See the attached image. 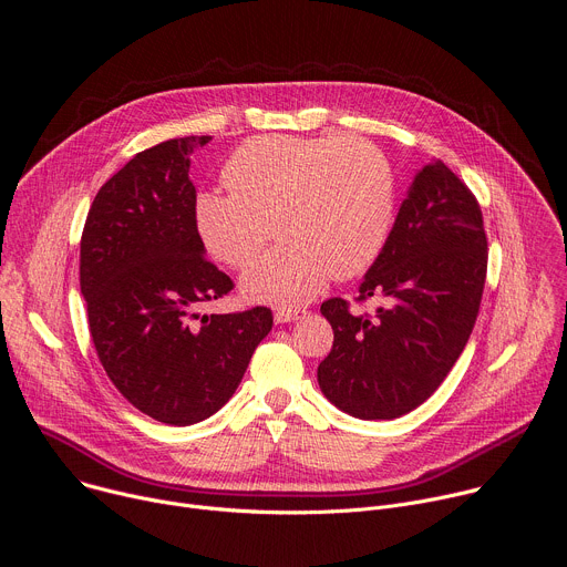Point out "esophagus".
I'll use <instances>...</instances> for the list:
<instances>
[{
    "mask_svg": "<svg viewBox=\"0 0 567 567\" xmlns=\"http://www.w3.org/2000/svg\"><path fill=\"white\" fill-rule=\"evenodd\" d=\"M302 315H305L302 310H285V307H282V310H278V312L274 315V321H276V323H289V321L300 319Z\"/></svg>",
    "mask_w": 567,
    "mask_h": 567,
    "instance_id": "1",
    "label": "esophagus"
}]
</instances>
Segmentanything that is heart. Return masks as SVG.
<instances>
[{
  "mask_svg": "<svg viewBox=\"0 0 567 567\" xmlns=\"http://www.w3.org/2000/svg\"><path fill=\"white\" fill-rule=\"evenodd\" d=\"M228 194L194 200V230L215 260L244 269L271 231L280 244L241 280L252 300L296 307L328 278L348 280L382 252L393 224V174L382 153L348 137L265 135L221 172Z\"/></svg>",
  "mask_w": 567,
  "mask_h": 567,
  "instance_id": "b5f03b06",
  "label": "heart"
}]
</instances>
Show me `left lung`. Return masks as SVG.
I'll use <instances>...</instances> for the list:
<instances>
[{
	"instance_id": "8db88e82",
	"label": "left lung",
	"mask_w": 567,
	"mask_h": 567,
	"mask_svg": "<svg viewBox=\"0 0 567 567\" xmlns=\"http://www.w3.org/2000/svg\"><path fill=\"white\" fill-rule=\"evenodd\" d=\"M488 267L480 200L441 161L423 167L402 200L357 305H321L334 341L319 364V386L346 414L398 419L447 378L475 328Z\"/></svg>"
}]
</instances>
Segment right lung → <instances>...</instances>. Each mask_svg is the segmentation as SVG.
<instances>
[{"label": "right lung", "instance_id": "1", "mask_svg": "<svg viewBox=\"0 0 567 567\" xmlns=\"http://www.w3.org/2000/svg\"><path fill=\"white\" fill-rule=\"evenodd\" d=\"M210 135L135 153L96 192L81 235L90 337L115 389L165 425L219 411L274 326L269 307L203 315L235 282L203 255L194 230L189 156Z\"/></svg>", "mask_w": 567, "mask_h": 567}]
</instances>
